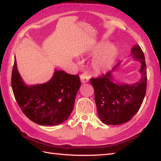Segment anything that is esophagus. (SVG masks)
I'll list each match as a JSON object with an SVG mask.
<instances>
[{"label": "esophagus", "instance_id": "1", "mask_svg": "<svg viewBox=\"0 0 161 161\" xmlns=\"http://www.w3.org/2000/svg\"><path fill=\"white\" fill-rule=\"evenodd\" d=\"M80 79H81V83H86L89 80V77L84 74H82V75H80Z\"/></svg>", "mask_w": 161, "mask_h": 161}]
</instances>
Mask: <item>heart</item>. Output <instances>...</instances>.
I'll return each mask as SVG.
<instances>
[{"label": "heart", "instance_id": "b5f03b06", "mask_svg": "<svg viewBox=\"0 0 161 161\" xmlns=\"http://www.w3.org/2000/svg\"><path fill=\"white\" fill-rule=\"evenodd\" d=\"M97 47L95 53L99 50ZM117 54V50L112 44H107L101 49L92 62V67L97 72H104L112 67Z\"/></svg>", "mask_w": 161, "mask_h": 161}]
</instances>
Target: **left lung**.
Instances as JSON below:
<instances>
[{
  "mask_svg": "<svg viewBox=\"0 0 161 161\" xmlns=\"http://www.w3.org/2000/svg\"><path fill=\"white\" fill-rule=\"evenodd\" d=\"M131 54L135 59L141 62L140 72L142 76L137 82L131 85L115 84L111 72L90 79L98 115L105 124L116 126L130 121L139 110L145 97L147 87L145 56L138 45L132 48Z\"/></svg>",
  "mask_w": 161,
  "mask_h": 161,
  "instance_id": "1",
  "label": "left lung"
}]
</instances>
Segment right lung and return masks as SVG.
Instances as JSON below:
<instances>
[{
  "mask_svg": "<svg viewBox=\"0 0 161 161\" xmlns=\"http://www.w3.org/2000/svg\"><path fill=\"white\" fill-rule=\"evenodd\" d=\"M11 84L16 102L30 120L42 126H55L66 121L72 111L81 81L78 75L56 70L47 82L28 86L19 75L15 59Z\"/></svg>",
  "mask_w": 161,
  "mask_h": 161,
  "instance_id": "obj_1",
  "label": "right lung"
}]
</instances>
